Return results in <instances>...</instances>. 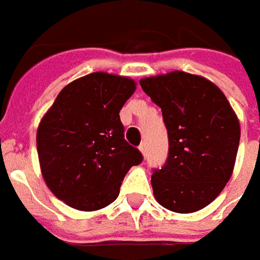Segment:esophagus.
<instances>
[{"label":"esophagus","mask_w":260,"mask_h":260,"mask_svg":"<svg viewBox=\"0 0 260 260\" xmlns=\"http://www.w3.org/2000/svg\"><path fill=\"white\" fill-rule=\"evenodd\" d=\"M139 149H140V152H142L143 156L146 157V155H147V146H146V143H142V145L139 146Z\"/></svg>","instance_id":"1"}]
</instances>
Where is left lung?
I'll list each match as a JSON object with an SVG mask.
<instances>
[{
  "mask_svg": "<svg viewBox=\"0 0 260 260\" xmlns=\"http://www.w3.org/2000/svg\"><path fill=\"white\" fill-rule=\"evenodd\" d=\"M160 107L169 152L153 169L157 203L175 213H194L214 201L229 182L240 140V124L225 95L203 76L175 71L140 81Z\"/></svg>",
  "mask_w": 260,
  "mask_h": 260,
  "instance_id": "obj_1",
  "label": "left lung"
}]
</instances>
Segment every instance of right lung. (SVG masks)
<instances>
[{"mask_svg":"<svg viewBox=\"0 0 260 260\" xmlns=\"http://www.w3.org/2000/svg\"><path fill=\"white\" fill-rule=\"evenodd\" d=\"M130 78L95 72L66 85L37 128V153L50 191L72 208L111 204L143 155L127 143L120 110L135 92Z\"/></svg>","mask_w":260,"mask_h":260,"instance_id":"right-lung-1","label":"right lung"}]
</instances>
